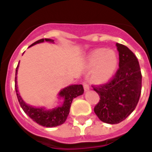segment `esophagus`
<instances>
[{
	"instance_id": "esophagus-1",
	"label": "esophagus",
	"mask_w": 152,
	"mask_h": 152,
	"mask_svg": "<svg viewBox=\"0 0 152 152\" xmlns=\"http://www.w3.org/2000/svg\"><path fill=\"white\" fill-rule=\"evenodd\" d=\"M83 87H84V91L87 92V91H88L90 90V87L89 85L87 83H83Z\"/></svg>"
}]
</instances>
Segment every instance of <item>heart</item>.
<instances>
[{
    "label": "heart",
    "instance_id": "b5f03b06",
    "mask_svg": "<svg viewBox=\"0 0 152 152\" xmlns=\"http://www.w3.org/2000/svg\"><path fill=\"white\" fill-rule=\"evenodd\" d=\"M86 67L93 71L91 79L97 84H105L113 77L118 67V57L113 50L96 49L87 57Z\"/></svg>",
    "mask_w": 152,
    "mask_h": 152
}]
</instances>
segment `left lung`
Wrapping results in <instances>:
<instances>
[{
    "label": "left lung",
    "instance_id": "obj_1",
    "mask_svg": "<svg viewBox=\"0 0 152 152\" xmlns=\"http://www.w3.org/2000/svg\"><path fill=\"white\" fill-rule=\"evenodd\" d=\"M119 53V69L111 82L94 90L100 99L94 111L103 122L117 124L136 108L141 95L142 75L134 53L123 44H116Z\"/></svg>",
    "mask_w": 152,
    "mask_h": 152
}]
</instances>
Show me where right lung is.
Returning a JSON list of instances; mask_svg holds the SVG:
<instances>
[{"instance_id":"right-lung-1","label":"right lung","mask_w":152,"mask_h":152,"mask_svg":"<svg viewBox=\"0 0 152 152\" xmlns=\"http://www.w3.org/2000/svg\"><path fill=\"white\" fill-rule=\"evenodd\" d=\"M44 41L53 43V44L54 43V40L51 39H41L35 42L34 44H32L30 47H31L35 44H39V43H44ZM18 66L19 65H18L16 72H15V91H16L18 102L23 110L25 112V113L27 116H29L34 121L38 123L39 125L42 126L55 127V126L62 125L66 121L69 113V108L71 106L73 99L83 94L84 89L83 85L82 84L69 85L68 87H65L61 90L60 92L58 93V99H62V104L59 105L57 107L50 108V109H48L45 107H34L32 105L26 104L20 96L17 82Z\"/></svg>"}]
</instances>
